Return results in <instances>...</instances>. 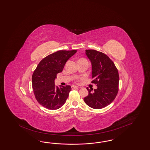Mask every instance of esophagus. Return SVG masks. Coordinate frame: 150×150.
Returning a JSON list of instances; mask_svg holds the SVG:
<instances>
[{"instance_id": "esophagus-1", "label": "esophagus", "mask_w": 150, "mask_h": 150, "mask_svg": "<svg viewBox=\"0 0 150 150\" xmlns=\"http://www.w3.org/2000/svg\"><path fill=\"white\" fill-rule=\"evenodd\" d=\"M79 88L77 86H75V85H72L71 86V88Z\"/></svg>"}]
</instances>
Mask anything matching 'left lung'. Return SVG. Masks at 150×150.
Segmentation results:
<instances>
[{
    "label": "left lung",
    "instance_id": "1",
    "mask_svg": "<svg viewBox=\"0 0 150 150\" xmlns=\"http://www.w3.org/2000/svg\"><path fill=\"white\" fill-rule=\"evenodd\" d=\"M86 55L91 64V75L97 88L88 89V95L83 100L94 109H103L111 103L119 90L118 70L106 55L95 50H86Z\"/></svg>",
    "mask_w": 150,
    "mask_h": 150
}]
</instances>
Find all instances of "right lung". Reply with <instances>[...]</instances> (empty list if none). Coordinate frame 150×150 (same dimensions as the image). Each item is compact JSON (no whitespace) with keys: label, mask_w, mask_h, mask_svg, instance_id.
Returning <instances> with one entry per match:
<instances>
[{"label":"right lung","mask_w":150,"mask_h":150,"mask_svg":"<svg viewBox=\"0 0 150 150\" xmlns=\"http://www.w3.org/2000/svg\"><path fill=\"white\" fill-rule=\"evenodd\" d=\"M59 50L44 58L32 76L33 90L38 102L45 108L57 110L65 103L71 90L70 85H55L57 75L62 71L67 60L76 52Z\"/></svg>","instance_id":"add662e5"}]
</instances>
